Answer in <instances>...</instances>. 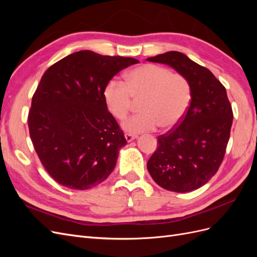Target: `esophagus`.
Masks as SVG:
<instances>
[{
    "label": "esophagus",
    "instance_id": "obj_1",
    "mask_svg": "<svg viewBox=\"0 0 257 257\" xmlns=\"http://www.w3.org/2000/svg\"><path fill=\"white\" fill-rule=\"evenodd\" d=\"M124 137H125V139H126V142H132V141H134V139L136 138V135H133V134H130V133H125L124 134Z\"/></svg>",
    "mask_w": 257,
    "mask_h": 257
}]
</instances>
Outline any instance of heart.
Segmentation results:
<instances>
[{"label":"heart","mask_w":257,"mask_h":257,"mask_svg":"<svg viewBox=\"0 0 257 257\" xmlns=\"http://www.w3.org/2000/svg\"><path fill=\"white\" fill-rule=\"evenodd\" d=\"M108 109L115 119L123 120L139 100L137 114L123 123L130 133H143L159 125L167 130L182 120L191 103V87L184 76L155 64L138 66L126 75L124 83L111 79L104 89Z\"/></svg>","instance_id":"heart-1"}]
</instances>
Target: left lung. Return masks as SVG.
<instances>
[{
    "label": "left lung",
    "mask_w": 257,
    "mask_h": 257,
    "mask_svg": "<svg viewBox=\"0 0 257 257\" xmlns=\"http://www.w3.org/2000/svg\"><path fill=\"white\" fill-rule=\"evenodd\" d=\"M147 60L172 66L191 87L188 110L173 130L158 137L148 172L165 190H197L216 174L226 151L234 116L226 89L208 68L181 52L168 51Z\"/></svg>",
    "instance_id": "obj_1"
}]
</instances>
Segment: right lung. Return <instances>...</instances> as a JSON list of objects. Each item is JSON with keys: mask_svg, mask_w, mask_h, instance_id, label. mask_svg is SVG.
Masks as SVG:
<instances>
[{"mask_svg": "<svg viewBox=\"0 0 257 257\" xmlns=\"http://www.w3.org/2000/svg\"><path fill=\"white\" fill-rule=\"evenodd\" d=\"M138 62L81 50L45 72L32 97L28 125L38 158L54 181L88 190L112 173L126 139L108 111L104 89L113 76Z\"/></svg>", "mask_w": 257, "mask_h": 257, "instance_id": "1", "label": "right lung"}]
</instances>
